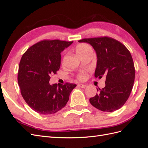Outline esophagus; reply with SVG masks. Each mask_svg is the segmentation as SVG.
I'll return each mask as SVG.
<instances>
[{"label":"esophagus","mask_w":148,"mask_h":148,"mask_svg":"<svg viewBox=\"0 0 148 148\" xmlns=\"http://www.w3.org/2000/svg\"><path fill=\"white\" fill-rule=\"evenodd\" d=\"M78 86L80 88H86L87 86L86 84H81V83H79L78 84Z\"/></svg>","instance_id":"esophagus-1"}]
</instances>
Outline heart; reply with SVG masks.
<instances>
[{"instance_id":"1","label":"heart","mask_w":148,"mask_h":148,"mask_svg":"<svg viewBox=\"0 0 148 148\" xmlns=\"http://www.w3.org/2000/svg\"><path fill=\"white\" fill-rule=\"evenodd\" d=\"M91 51L92 49L90 46H89L88 44L85 43L79 44L76 47V52H77L78 56L85 54V53ZM85 78H86V74L84 72H82L78 75V78L80 80H83Z\"/></svg>"}]
</instances>
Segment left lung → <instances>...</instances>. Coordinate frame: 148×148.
Returning a JSON list of instances; mask_svg holds the SVG:
<instances>
[{"label":"left lung","instance_id":"1","mask_svg":"<svg viewBox=\"0 0 148 148\" xmlns=\"http://www.w3.org/2000/svg\"><path fill=\"white\" fill-rule=\"evenodd\" d=\"M96 52V78L106 77V86L97 89L91 97L92 106L103 112H114L121 108L130 95L135 81V69L130 52L122 43L110 37L85 38Z\"/></svg>","mask_w":148,"mask_h":148}]
</instances>
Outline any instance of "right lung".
<instances>
[{
    "label": "right lung",
    "mask_w": 148,
    "mask_h": 148,
    "mask_svg": "<svg viewBox=\"0 0 148 148\" xmlns=\"http://www.w3.org/2000/svg\"><path fill=\"white\" fill-rule=\"evenodd\" d=\"M73 41L42 40L28 48L20 62L18 83L24 100L42 115L56 113L69 101L77 84L49 83L51 75L60 66L61 52Z\"/></svg>",
    "instance_id": "1"
}]
</instances>
